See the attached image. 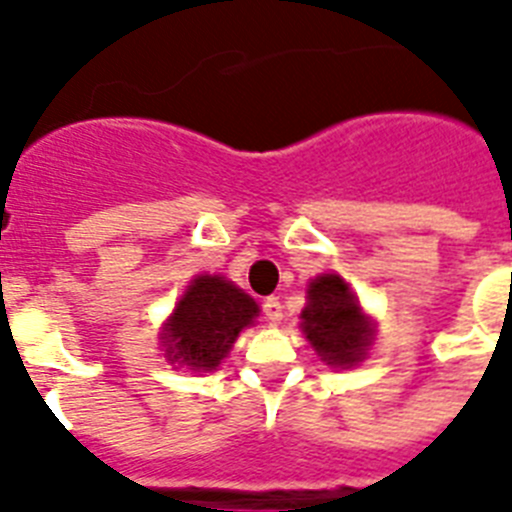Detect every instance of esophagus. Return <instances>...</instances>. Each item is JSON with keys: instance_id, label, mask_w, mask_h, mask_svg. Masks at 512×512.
I'll use <instances>...</instances> for the list:
<instances>
[{"instance_id": "esophagus-1", "label": "esophagus", "mask_w": 512, "mask_h": 512, "mask_svg": "<svg viewBox=\"0 0 512 512\" xmlns=\"http://www.w3.org/2000/svg\"><path fill=\"white\" fill-rule=\"evenodd\" d=\"M264 316L269 324H280L282 322V303L280 298H266L264 301Z\"/></svg>"}]
</instances>
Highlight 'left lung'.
Returning a JSON list of instances; mask_svg holds the SVG:
<instances>
[{
	"instance_id": "8db88e82",
	"label": "left lung",
	"mask_w": 512,
	"mask_h": 512,
	"mask_svg": "<svg viewBox=\"0 0 512 512\" xmlns=\"http://www.w3.org/2000/svg\"><path fill=\"white\" fill-rule=\"evenodd\" d=\"M301 319L308 342L332 366H353L361 361L374 335L356 295L337 274L316 277L308 285V306Z\"/></svg>"
}]
</instances>
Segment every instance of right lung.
Masks as SVG:
<instances>
[{
    "label": "right lung",
    "instance_id": "1",
    "mask_svg": "<svg viewBox=\"0 0 512 512\" xmlns=\"http://www.w3.org/2000/svg\"><path fill=\"white\" fill-rule=\"evenodd\" d=\"M256 316V301L225 277H196L162 337L167 356L198 371L217 369L240 329L253 324Z\"/></svg>",
    "mask_w": 512,
    "mask_h": 512
}]
</instances>
